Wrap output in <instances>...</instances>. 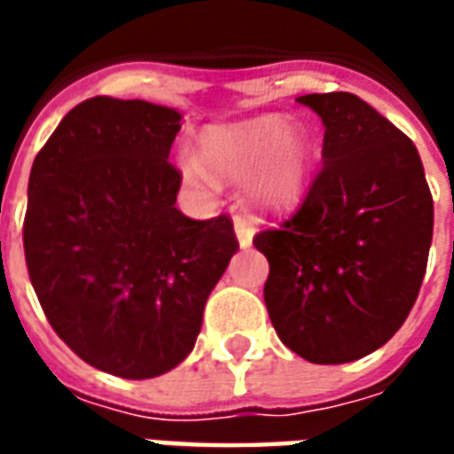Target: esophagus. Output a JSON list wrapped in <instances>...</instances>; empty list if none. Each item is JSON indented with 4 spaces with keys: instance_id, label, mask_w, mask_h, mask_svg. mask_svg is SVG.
Listing matches in <instances>:
<instances>
[{
    "instance_id": "esophagus-1",
    "label": "esophagus",
    "mask_w": 454,
    "mask_h": 454,
    "mask_svg": "<svg viewBox=\"0 0 454 454\" xmlns=\"http://www.w3.org/2000/svg\"><path fill=\"white\" fill-rule=\"evenodd\" d=\"M236 236L240 247H247L253 243V236H255V226H253V221L246 216H236Z\"/></svg>"
}]
</instances>
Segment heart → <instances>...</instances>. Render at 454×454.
Listing matches in <instances>:
<instances>
[{"mask_svg": "<svg viewBox=\"0 0 454 454\" xmlns=\"http://www.w3.org/2000/svg\"><path fill=\"white\" fill-rule=\"evenodd\" d=\"M311 143L277 116L208 130L201 138V165L184 160L189 182L207 184V173L226 182L247 179V197L262 208H286L304 194Z\"/></svg>", "mask_w": 454, "mask_h": 454, "instance_id": "heart-1", "label": "heart"}]
</instances>
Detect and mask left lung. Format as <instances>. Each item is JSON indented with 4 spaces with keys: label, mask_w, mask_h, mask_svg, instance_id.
Instances as JSON below:
<instances>
[{
    "label": "left lung",
    "mask_w": 454,
    "mask_h": 454,
    "mask_svg": "<svg viewBox=\"0 0 454 454\" xmlns=\"http://www.w3.org/2000/svg\"><path fill=\"white\" fill-rule=\"evenodd\" d=\"M296 102L324 121V168L253 246L270 262L265 304L279 340L314 364H342L381 348L416 304L433 197L416 145L360 97Z\"/></svg>",
    "instance_id": "obj_1"
}]
</instances>
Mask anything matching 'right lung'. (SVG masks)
I'll use <instances>...</instances> for the list:
<instances>
[{
    "mask_svg": "<svg viewBox=\"0 0 454 454\" xmlns=\"http://www.w3.org/2000/svg\"><path fill=\"white\" fill-rule=\"evenodd\" d=\"M179 119L92 97L60 121L28 179L24 253L45 318L77 357L123 380L187 357L238 250L231 216L194 221L175 207Z\"/></svg>",
    "mask_w": 454,
    "mask_h": 454,
    "instance_id": "right-lung-1",
    "label": "right lung"
}]
</instances>
